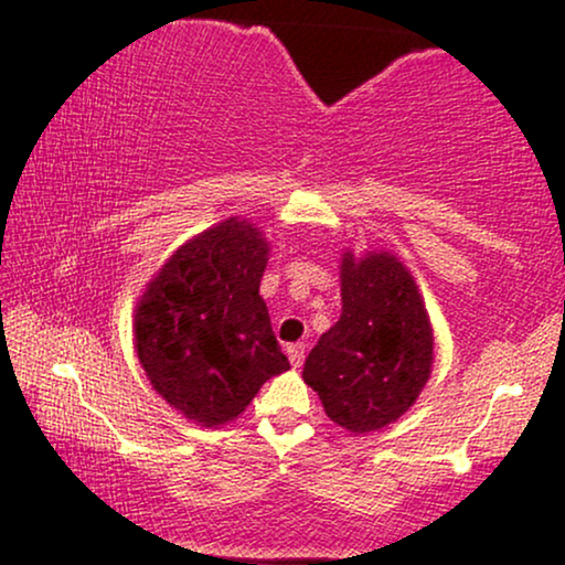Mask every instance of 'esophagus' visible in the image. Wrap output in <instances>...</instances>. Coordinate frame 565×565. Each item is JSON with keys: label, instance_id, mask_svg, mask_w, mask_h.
Instances as JSON below:
<instances>
[{"label": "esophagus", "instance_id": "34e87169", "mask_svg": "<svg viewBox=\"0 0 565 565\" xmlns=\"http://www.w3.org/2000/svg\"><path fill=\"white\" fill-rule=\"evenodd\" d=\"M287 353H289V361H291V366H302V364H305V353H307V345H305V343H291L289 349H287Z\"/></svg>", "mask_w": 565, "mask_h": 565}]
</instances>
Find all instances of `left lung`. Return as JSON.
Here are the masks:
<instances>
[{"label": "left lung", "instance_id": "obj_1", "mask_svg": "<svg viewBox=\"0 0 565 565\" xmlns=\"http://www.w3.org/2000/svg\"><path fill=\"white\" fill-rule=\"evenodd\" d=\"M341 305L302 377L333 424L351 434L377 431L395 424L431 377V320L411 270L387 250L343 253Z\"/></svg>", "mask_w": 565, "mask_h": 565}]
</instances>
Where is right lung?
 Here are the masks:
<instances>
[{"mask_svg": "<svg viewBox=\"0 0 565 565\" xmlns=\"http://www.w3.org/2000/svg\"><path fill=\"white\" fill-rule=\"evenodd\" d=\"M268 250L253 222L230 216L180 245L139 297V364L193 424H230L263 382L289 370L260 297Z\"/></svg>", "mask_w": 565, "mask_h": 565, "instance_id": "add662e5", "label": "right lung"}]
</instances>
